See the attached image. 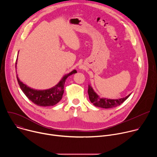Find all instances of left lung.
<instances>
[{
    "instance_id": "8db88e82",
    "label": "left lung",
    "mask_w": 157,
    "mask_h": 157,
    "mask_svg": "<svg viewBox=\"0 0 157 157\" xmlns=\"http://www.w3.org/2000/svg\"><path fill=\"white\" fill-rule=\"evenodd\" d=\"M87 93L89 94V98L91 103H93L95 106L108 109L117 107L123 103L130 94L128 95L125 98L118 99H110L106 98H101L93 90V89L91 86H88Z\"/></svg>"
}]
</instances>
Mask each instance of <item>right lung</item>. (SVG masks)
<instances>
[{
  "label": "right lung",
  "instance_id": "right-lung-1",
  "mask_svg": "<svg viewBox=\"0 0 157 157\" xmlns=\"http://www.w3.org/2000/svg\"><path fill=\"white\" fill-rule=\"evenodd\" d=\"M17 59L15 62V68H17ZM76 73H77L76 70H73L69 74L66 75L58 84L47 90L33 89L20 81L18 76H17V79L21 91L33 103L39 106H52L56 104L61 99L64 93V82L67 78Z\"/></svg>",
  "mask_w": 157,
  "mask_h": 157
}]
</instances>
